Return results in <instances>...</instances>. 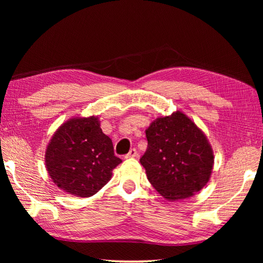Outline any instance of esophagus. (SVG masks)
<instances>
[{"mask_svg": "<svg viewBox=\"0 0 263 263\" xmlns=\"http://www.w3.org/2000/svg\"><path fill=\"white\" fill-rule=\"evenodd\" d=\"M138 157V150L136 148H132L128 154L125 155V158H136Z\"/></svg>", "mask_w": 263, "mask_h": 263, "instance_id": "esophagus-1", "label": "esophagus"}]
</instances>
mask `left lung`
<instances>
[{
    "mask_svg": "<svg viewBox=\"0 0 263 263\" xmlns=\"http://www.w3.org/2000/svg\"><path fill=\"white\" fill-rule=\"evenodd\" d=\"M148 147L140 158L148 181L167 200L199 192L211 175L214 154L205 136L181 111L159 117L146 131Z\"/></svg>",
    "mask_w": 263,
    "mask_h": 263,
    "instance_id": "8db88e82",
    "label": "left lung"
}]
</instances>
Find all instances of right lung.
<instances>
[{
  "label": "right lung",
  "mask_w": 263,
  "mask_h": 263,
  "mask_svg": "<svg viewBox=\"0 0 263 263\" xmlns=\"http://www.w3.org/2000/svg\"><path fill=\"white\" fill-rule=\"evenodd\" d=\"M45 163L60 189L88 198L109 181L111 171L122 160L114 155L113 142L92 116L64 123L47 146Z\"/></svg>",
  "instance_id": "right-lung-1"
}]
</instances>
